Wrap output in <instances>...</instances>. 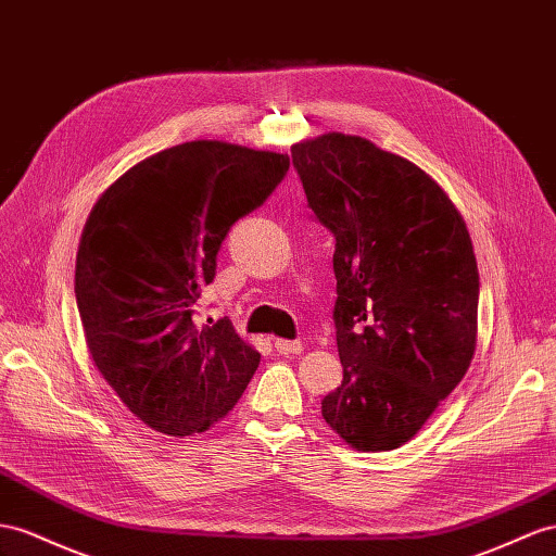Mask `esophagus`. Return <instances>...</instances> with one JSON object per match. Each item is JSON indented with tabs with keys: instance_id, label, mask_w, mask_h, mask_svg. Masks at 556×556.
Returning a JSON list of instances; mask_svg holds the SVG:
<instances>
[{
	"instance_id": "1",
	"label": "esophagus",
	"mask_w": 556,
	"mask_h": 556,
	"mask_svg": "<svg viewBox=\"0 0 556 556\" xmlns=\"http://www.w3.org/2000/svg\"><path fill=\"white\" fill-rule=\"evenodd\" d=\"M275 350L279 354H301L303 352V343L301 340H283V338H277L275 340Z\"/></svg>"
}]
</instances>
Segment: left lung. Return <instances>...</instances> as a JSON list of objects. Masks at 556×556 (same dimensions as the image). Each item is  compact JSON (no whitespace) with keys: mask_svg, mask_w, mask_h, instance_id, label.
I'll return each mask as SVG.
<instances>
[{"mask_svg":"<svg viewBox=\"0 0 556 556\" xmlns=\"http://www.w3.org/2000/svg\"><path fill=\"white\" fill-rule=\"evenodd\" d=\"M291 156L309 208L336 237L343 382L321 416L352 448H400L475 357L472 239L422 168L371 140L333 131L295 142Z\"/></svg>","mask_w":556,"mask_h":556,"instance_id":"8db88e82","label":"left lung"}]
</instances>
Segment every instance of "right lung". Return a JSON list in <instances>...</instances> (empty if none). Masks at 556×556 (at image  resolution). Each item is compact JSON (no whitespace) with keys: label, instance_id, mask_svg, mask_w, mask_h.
<instances>
[{"label":"right lung","instance_id":"obj_1","mask_svg":"<svg viewBox=\"0 0 556 556\" xmlns=\"http://www.w3.org/2000/svg\"><path fill=\"white\" fill-rule=\"evenodd\" d=\"M287 170V154L192 140L138 162L93 204L75 267L84 338L108 386L152 430H208L258 368L230 319L194 315L230 227Z\"/></svg>","mask_w":556,"mask_h":556}]
</instances>
